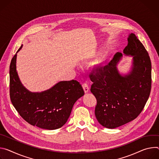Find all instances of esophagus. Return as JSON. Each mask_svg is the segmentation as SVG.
I'll list each match as a JSON object with an SVG mask.
<instances>
[{
	"instance_id": "esophagus-1",
	"label": "esophagus",
	"mask_w": 159,
	"mask_h": 159,
	"mask_svg": "<svg viewBox=\"0 0 159 159\" xmlns=\"http://www.w3.org/2000/svg\"><path fill=\"white\" fill-rule=\"evenodd\" d=\"M82 86H83V89L84 92L85 93H88V92H89V90H90L89 86V85H88L86 83H83V84H82Z\"/></svg>"
}]
</instances>
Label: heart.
<instances>
[{
	"label": "heart",
	"mask_w": 159,
	"mask_h": 159,
	"mask_svg": "<svg viewBox=\"0 0 159 159\" xmlns=\"http://www.w3.org/2000/svg\"><path fill=\"white\" fill-rule=\"evenodd\" d=\"M102 61H101L100 62V63H102Z\"/></svg>",
	"instance_id": "heart-1"
}]
</instances>
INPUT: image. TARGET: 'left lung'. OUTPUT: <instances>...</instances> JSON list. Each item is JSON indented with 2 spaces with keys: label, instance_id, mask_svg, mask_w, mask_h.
<instances>
[{
  "label": "left lung",
  "instance_id": "obj_1",
  "mask_svg": "<svg viewBox=\"0 0 159 159\" xmlns=\"http://www.w3.org/2000/svg\"><path fill=\"white\" fill-rule=\"evenodd\" d=\"M128 42L123 54L133 57L128 73L119 72L117 65L122 54L117 52L108 65L97 69L90 75L93 82L90 90L97 102L96 118L102 126L109 129L136 119L150 93L152 65L148 52L134 33L128 35Z\"/></svg>",
  "mask_w": 159,
  "mask_h": 159
}]
</instances>
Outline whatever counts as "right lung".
<instances>
[{
	"instance_id": "add662e5",
	"label": "right lung",
	"mask_w": 159,
	"mask_h": 159,
	"mask_svg": "<svg viewBox=\"0 0 159 159\" xmlns=\"http://www.w3.org/2000/svg\"><path fill=\"white\" fill-rule=\"evenodd\" d=\"M17 51L9 69L10 97L13 106L29 124L40 128L54 130L64 126L75 103L84 92L76 80L61 81L50 89L32 92L20 81L16 70Z\"/></svg>"
}]
</instances>
